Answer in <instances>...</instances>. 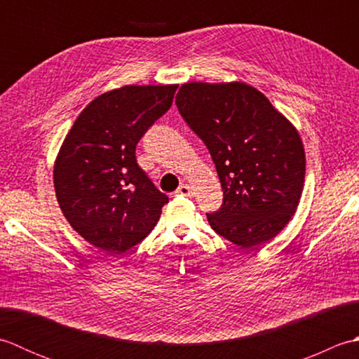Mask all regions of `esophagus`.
<instances>
[{
  "label": "esophagus",
  "instance_id": "obj_1",
  "mask_svg": "<svg viewBox=\"0 0 359 359\" xmlns=\"http://www.w3.org/2000/svg\"><path fill=\"white\" fill-rule=\"evenodd\" d=\"M175 193H177V196H193V188L188 184H182Z\"/></svg>",
  "mask_w": 359,
  "mask_h": 359
}]
</instances>
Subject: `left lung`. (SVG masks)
Returning <instances> with one entry per match:
<instances>
[{"label":"left lung","mask_w":359,"mask_h":359,"mask_svg":"<svg viewBox=\"0 0 359 359\" xmlns=\"http://www.w3.org/2000/svg\"><path fill=\"white\" fill-rule=\"evenodd\" d=\"M175 104L207 144L224 189L222 207L207 215L212 230L242 248L273 239L304 188L306 152L296 128L242 81L185 83Z\"/></svg>","instance_id":"left-lung-1"}]
</instances>
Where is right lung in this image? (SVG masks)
I'll return each instance as SVG.
<instances>
[{"mask_svg":"<svg viewBox=\"0 0 359 359\" xmlns=\"http://www.w3.org/2000/svg\"><path fill=\"white\" fill-rule=\"evenodd\" d=\"M177 85L123 86L74 121L53 166L60 208L83 239L109 255L142 242L168 203L137 165L135 147L171 108Z\"/></svg>","mask_w":359,"mask_h":359,"instance_id":"1","label":"right lung"}]
</instances>
